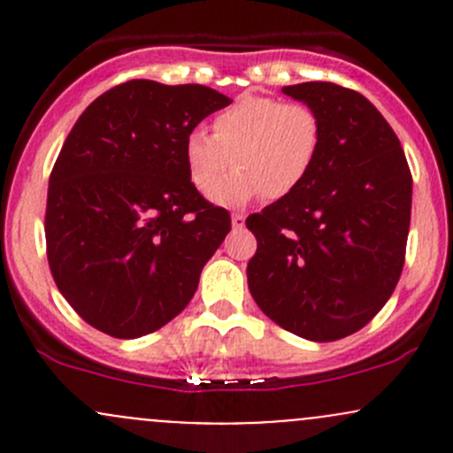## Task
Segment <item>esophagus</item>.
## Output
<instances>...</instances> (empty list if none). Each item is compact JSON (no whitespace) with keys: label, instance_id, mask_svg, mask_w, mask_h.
<instances>
[{"label":"esophagus","instance_id":"34e87169","mask_svg":"<svg viewBox=\"0 0 453 453\" xmlns=\"http://www.w3.org/2000/svg\"><path fill=\"white\" fill-rule=\"evenodd\" d=\"M232 227H234V230H243L245 227L243 214H232Z\"/></svg>","mask_w":453,"mask_h":453}]
</instances>
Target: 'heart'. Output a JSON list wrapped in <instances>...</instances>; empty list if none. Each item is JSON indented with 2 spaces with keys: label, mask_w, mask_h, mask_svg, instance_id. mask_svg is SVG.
I'll return each mask as SVG.
<instances>
[{
  "label": "heart",
  "mask_w": 453,
  "mask_h": 453,
  "mask_svg": "<svg viewBox=\"0 0 453 453\" xmlns=\"http://www.w3.org/2000/svg\"><path fill=\"white\" fill-rule=\"evenodd\" d=\"M319 142L322 125L309 104L273 96H241L214 116L212 135L188 134L184 162L190 184L203 195L230 163L236 165L210 197L227 208H241L260 195L282 199L296 193L313 171Z\"/></svg>",
  "instance_id": "obj_1"
}]
</instances>
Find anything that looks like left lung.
Returning <instances> with one entry per match:
<instances>
[{
	"mask_svg": "<svg viewBox=\"0 0 453 453\" xmlns=\"http://www.w3.org/2000/svg\"><path fill=\"white\" fill-rule=\"evenodd\" d=\"M318 113L322 142L296 193L250 214L248 285L260 311L294 335L333 342L364 328L405 263L412 173L386 118L335 83L282 87Z\"/></svg>",
	"mask_w": 453,
	"mask_h": 453,
	"instance_id": "8db88e82",
	"label": "left lung"
}]
</instances>
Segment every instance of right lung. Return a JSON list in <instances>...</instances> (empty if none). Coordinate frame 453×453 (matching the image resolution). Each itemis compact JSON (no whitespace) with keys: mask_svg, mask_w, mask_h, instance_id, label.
Returning <instances> with one entry per match:
<instances>
[{"mask_svg":"<svg viewBox=\"0 0 453 453\" xmlns=\"http://www.w3.org/2000/svg\"><path fill=\"white\" fill-rule=\"evenodd\" d=\"M232 100L203 85L127 81L81 113L50 173L45 248L76 313L120 340L180 315L232 227L190 184L184 142Z\"/></svg>","mask_w":453,"mask_h":453,"instance_id":"add662e5","label":"right lung"}]
</instances>
